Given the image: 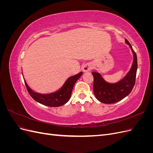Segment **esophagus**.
Listing matches in <instances>:
<instances>
[{"label": "esophagus", "mask_w": 153, "mask_h": 153, "mask_svg": "<svg viewBox=\"0 0 153 153\" xmlns=\"http://www.w3.org/2000/svg\"><path fill=\"white\" fill-rule=\"evenodd\" d=\"M91 69H92V66L90 64H86L85 65H84V67L82 68V71L84 73L89 72V71L91 70Z\"/></svg>", "instance_id": "esophagus-1"}]
</instances>
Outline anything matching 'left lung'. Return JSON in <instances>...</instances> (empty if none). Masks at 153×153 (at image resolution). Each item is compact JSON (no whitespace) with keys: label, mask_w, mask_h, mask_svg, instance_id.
Listing matches in <instances>:
<instances>
[{"label":"left lung","mask_w":153,"mask_h":153,"mask_svg":"<svg viewBox=\"0 0 153 153\" xmlns=\"http://www.w3.org/2000/svg\"><path fill=\"white\" fill-rule=\"evenodd\" d=\"M125 42L131 50L133 61L130 70L121 80L116 83H108L104 80L100 73H92L94 76V94L96 99L101 103L111 104L121 101L130 93L135 85L137 70V55L128 41L125 39Z\"/></svg>","instance_id":"left-lung-1"}]
</instances>
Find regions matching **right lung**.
Masks as SVG:
<instances>
[{
    "label": "right lung",
    "instance_id": "right-lung-1",
    "mask_svg": "<svg viewBox=\"0 0 153 153\" xmlns=\"http://www.w3.org/2000/svg\"><path fill=\"white\" fill-rule=\"evenodd\" d=\"M82 72L68 78L61 89L52 93L43 94L32 91L24 80L30 96L37 102L50 107H57L66 104L71 98L74 85L82 75Z\"/></svg>",
    "mask_w": 153,
    "mask_h": 153
}]
</instances>
